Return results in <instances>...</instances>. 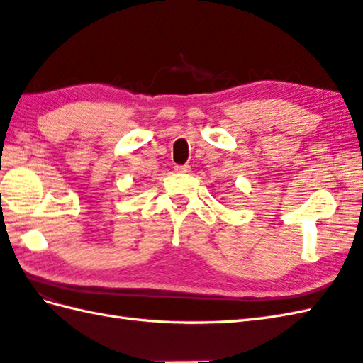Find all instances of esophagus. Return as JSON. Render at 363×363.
I'll list each match as a JSON object with an SVG mask.
<instances>
[{"instance_id": "1", "label": "esophagus", "mask_w": 363, "mask_h": 363, "mask_svg": "<svg viewBox=\"0 0 363 363\" xmlns=\"http://www.w3.org/2000/svg\"><path fill=\"white\" fill-rule=\"evenodd\" d=\"M174 169H176L177 173H190L191 172L189 165H176Z\"/></svg>"}]
</instances>
